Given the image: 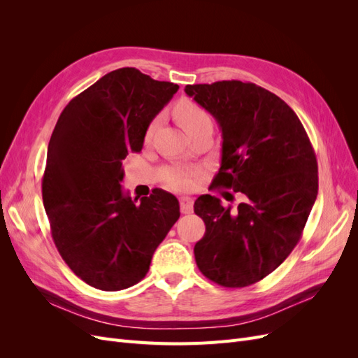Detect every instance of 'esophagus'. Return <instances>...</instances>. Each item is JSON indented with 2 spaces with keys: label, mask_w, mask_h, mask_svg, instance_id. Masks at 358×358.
I'll return each mask as SVG.
<instances>
[{
  "label": "esophagus",
  "mask_w": 358,
  "mask_h": 358,
  "mask_svg": "<svg viewBox=\"0 0 358 358\" xmlns=\"http://www.w3.org/2000/svg\"><path fill=\"white\" fill-rule=\"evenodd\" d=\"M179 204H180V212L182 213H191L192 212L194 201H192L191 197H180Z\"/></svg>",
  "instance_id": "1"
}]
</instances>
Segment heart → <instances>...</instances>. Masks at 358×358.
<instances>
[{
    "label": "heart",
    "instance_id": "obj_1",
    "mask_svg": "<svg viewBox=\"0 0 358 358\" xmlns=\"http://www.w3.org/2000/svg\"><path fill=\"white\" fill-rule=\"evenodd\" d=\"M175 116L178 119V122L183 127V129H185L187 133H189L191 129H194L201 124L210 122V116L203 109V107H200L199 104L192 103V101H187V100H183L176 104ZM155 128H157V121H152L149 124V127L146 129V134H145L146 142H149V140L152 138ZM166 180H167V183H170V185L175 188H187L191 183V175L188 171L173 170L169 173Z\"/></svg>",
    "mask_w": 358,
    "mask_h": 358
}]
</instances>
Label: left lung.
Returning a JSON list of instances; mask_svg holds the SVG:
<instances>
[{
	"instance_id": "8db88e82",
	"label": "left lung",
	"mask_w": 358,
	"mask_h": 358,
	"mask_svg": "<svg viewBox=\"0 0 358 358\" xmlns=\"http://www.w3.org/2000/svg\"><path fill=\"white\" fill-rule=\"evenodd\" d=\"M185 92L220 124L222 157L212 185L241 192L237 209L210 194L194 212L206 233L194 246L200 272L227 288L252 285L299 243L318 194V164L294 110L255 83L187 85Z\"/></svg>"
}]
</instances>
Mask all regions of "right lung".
Returning a JSON list of instances; mask_svg holds the SVG:
<instances>
[{
	"mask_svg": "<svg viewBox=\"0 0 358 358\" xmlns=\"http://www.w3.org/2000/svg\"><path fill=\"white\" fill-rule=\"evenodd\" d=\"M179 90L125 67L107 73L66 106L48 146L41 180L52 239L86 284L119 291L142 280L179 216L164 189L131 199L122 161L140 152L146 129Z\"/></svg>",
	"mask_w": 358,
	"mask_h": 358,
	"instance_id": "1",
	"label": "right lung"
}]
</instances>
